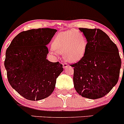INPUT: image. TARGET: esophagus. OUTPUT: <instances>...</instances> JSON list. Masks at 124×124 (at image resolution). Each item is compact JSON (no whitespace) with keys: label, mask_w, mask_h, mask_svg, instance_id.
<instances>
[{"label":"esophagus","mask_w":124,"mask_h":124,"mask_svg":"<svg viewBox=\"0 0 124 124\" xmlns=\"http://www.w3.org/2000/svg\"><path fill=\"white\" fill-rule=\"evenodd\" d=\"M68 67V65L67 64V63H63V68H67Z\"/></svg>","instance_id":"esophagus-1"}]
</instances>
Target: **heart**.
I'll list each match as a JSON object with an SVG mask.
<instances>
[{
	"instance_id": "1",
	"label": "heart",
	"mask_w": 124,
	"mask_h": 124,
	"mask_svg": "<svg viewBox=\"0 0 124 124\" xmlns=\"http://www.w3.org/2000/svg\"><path fill=\"white\" fill-rule=\"evenodd\" d=\"M86 46L87 40L84 35L75 30L59 33L53 39L52 44L55 52L63 53L64 59L72 63L78 62L83 57Z\"/></svg>"
}]
</instances>
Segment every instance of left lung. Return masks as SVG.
I'll return each instance as SVG.
<instances>
[{"label":"left lung","mask_w":124,"mask_h":124,"mask_svg":"<svg viewBox=\"0 0 124 124\" xmlns=\"http://www.w3.org/2000/svg\"><path fill=\"white\" fill-rule=\"evenodd\" d=\"M87 40L83 57L74 67L73 82L77 93L85 98L104 97L117 83L121 59L117 46L99 29L79 28Z\"/></svg>","instance_id":"1"}]
</instances>
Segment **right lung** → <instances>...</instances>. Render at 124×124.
<instances>
[{"label": "right lung", "instance_id": "obj_1", "mask_svg": "<svg viewBox=\"0 0 124 124\" xmlns=\"http://www.w3.org/2000/svg\"><path fill=\"white\" fill-rule=\"evenodd\" d=\"M56 29L39 28L23 31L12 39L6 51L5 67L10 85L26 99L38 101L52 94L62 64L47 59Z\"/></svg>", "mask_w": 124, "mask_h": 124}]
</instances>
